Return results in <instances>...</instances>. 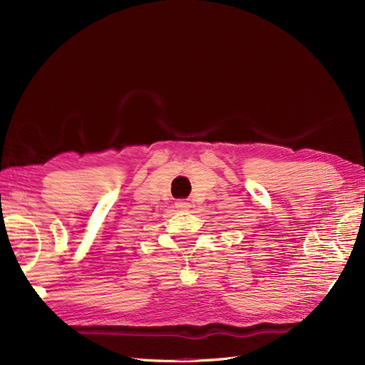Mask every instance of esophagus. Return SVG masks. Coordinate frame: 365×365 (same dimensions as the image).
Listing matches in <instances>:
<instances>
[{
  "instance_id": "34e87169",
  "label": "esophagus",
  "mask_w": 365,
  "mask_h": 365,
  "mask_svg": "<svg viewBox=\"0 0 365 365\" xmlns=\"http://www.w3.org/2000/svg\"><path fill=\"white\" fill-rule=\"evenodd\" d=\"M175 205H176V208H180V210H187L190 207V202H187L185 200H180V201L175 202Z\"/></svg>"
}]
</instances>
